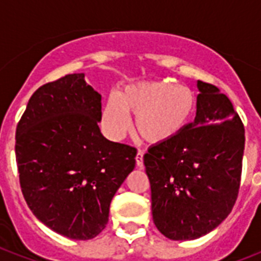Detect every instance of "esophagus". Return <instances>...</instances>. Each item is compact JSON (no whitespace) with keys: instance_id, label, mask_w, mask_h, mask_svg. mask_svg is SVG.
I'll return each instance as SVG.
<instances>
[{"instance_id":"1","label":"esophagus","mask_w":261,"mask_h":261,"mask_svg":"<svg viewBox=\"0 0 261 261\" xmlns=\"http://www.w3.org/2000/svg\"><path fill=\"white\" fill-rule=\"evenodd\" d=\"M135 161H137V167L142 168L143 167V153L141 150L138 151V154L135 157Z\"/></svg>"}]
</instances>
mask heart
Segmentation results:
<instances>
[{
	"mask_svg": "<svg viewBox=\"0 0 261 261\" xmlns=\"http://www.w3.org/2000/svg\"><path fill=\"white\" fill-rule=\"evenodd\" d=\"M198 98L192 89L172 80L141 81L111 93L102 110V127L120 139L135 115V133L150 145H167L177 138L194 118Z\"/></svg>",
	"mask_w": 261,
	"mask_h": 261,
	"instance_id": "heart-1",
	"label": "heart"
}]
</instances>
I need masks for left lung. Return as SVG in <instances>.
<instances>
[{"label": "left lung", "mask_w": 261, "mask_h": 261, "mask_svg": "<svg viewBox=\"0 0 261 261\" xmlns=\"http://www.w3.org/2000/svg\"><path fill=\"white\" fill-rule=\"evenodd\" d=\"M196 118L143 155L153 221L168 239L195 240L230 214L239 196L245 130L230 100L198 81Z\"/></svg>", "instance_id": "left-lung-1"}]
</instances>
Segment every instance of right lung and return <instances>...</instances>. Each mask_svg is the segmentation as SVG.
Returning <instances> with one entry per match:
<instances>
[{"label": "right lung", "mask_w": 261, "mask_h": 261, "mask_svg": "<svg viewBox=\"0 0 261 261\" xmlns=\"http://www.w3.org/2000/svg\"><path fill=\"white\" fill-rule=\"evenodd\" d=\"M100 120L101 96L79 73L35 90L16 128L27 204L40 222L71 240L104 230L111 200L135 167L137 149L104 138Z\"/></svg>", "instance_id": "1"}]
</instances>
